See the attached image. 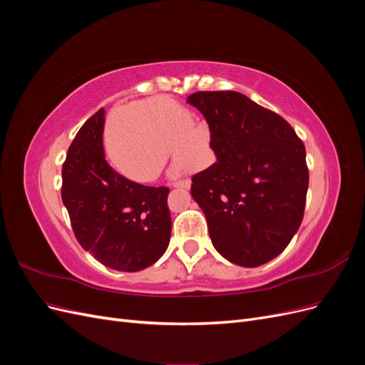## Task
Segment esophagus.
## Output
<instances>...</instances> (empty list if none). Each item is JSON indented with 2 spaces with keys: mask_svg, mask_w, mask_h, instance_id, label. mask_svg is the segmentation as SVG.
Returning <instances> with one entry per match:
<instances>
[{
  "mask_svg": "<svg viewBox=\"0 0 365 365\" xmlns=\"http://www.w3.org/2000/svg\"><path fill=\"white\" fill-rule=\"evenodd\" d=\"M190 184H192V181L189 178H185V180L175 181L172 185L173 187H182V189H190Z\"/></svg>",
  "mask_w": 365,
  "mask_h": 365,
  "instance_id": "1",
  "label": "esophagus"
}]
</instances>
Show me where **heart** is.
<instances>
[{
  "mask_svg": "<svg viewBox=\"0 0 365 365\" xmlns=\"http://www.w3.org/2000/svg\"><path fill=\"white\" fill-rule=\"evenodd\" d=\"M185 109L155 97L132 108L129 120L114 118L108 130V153L118 170L138 181L155 176L168 158V149L176 161L173 169H196L192 165L202 155L200 130L184 125Z\"/></svg>",
  "mask_w": 365,
  "mask_h": 365,
  "instance_id": "heart-1",
  "label": "heart"
}]
</instances>
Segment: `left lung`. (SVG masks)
Returning <instances> with one entry per match:
<instances>
[{"mask_svg": "<svg viewBox=\"0 0 365 365\" xmlns=\"http://www.w3.org/2000/svg\"><path fill=\"white\" fill-rule=\"evenodd\" d=\"M210 129L216 163L192 176L216 251L254 268L277 257L300 227L309 170L306 149L279 114L236 91L187 98Z\"/></svg>", "mask_w": 365, "mask_h": 365, "instance_id": "obj_1", "label": "left lung"}]
</instances>
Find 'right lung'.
Listing matches in <instances>:
<instances>
[{"instance_id":"1","label":"right lung","mask_w":365,"mask_h":365,"mask_svg":"<svg viewBox=\"0 0 365 365\" xmlns=\"http://www.w3.org/2000/svg\"><path fill=\"white\" fill-rule=\"evenodd\" d=\"M105 109L77 132L62 165V201L77 242L105 267L135 272L155 263L172 233L168 187L125 178L105 160Z\"/></svg>"}]
</instances>
